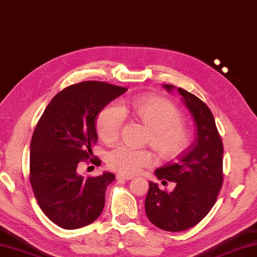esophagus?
I'll use <instances>...</instances> for the list:
<instances>
[{"label":"esophagus","instance_id":"34e87169","mask_svg":"<svg viewBox=\"0 0 257 257\" xmlns=\"http://www.w3.org/2000/svg\"><path fill=\"white\" fill-rule=\"evenodd\" d=\"M116 179H118L119 181H129V180H132L133 177L129 175H124V174H118L116 175Z\"/></svg>","mask_w":257,"mask_h":257}]
</instances>
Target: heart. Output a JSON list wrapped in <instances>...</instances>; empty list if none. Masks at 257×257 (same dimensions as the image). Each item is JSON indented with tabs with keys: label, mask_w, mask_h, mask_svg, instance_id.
<instances>
[{
	"label": "heart",
	"mask_w": 257,
	"mask_h": 257,
	"mask_svg": "<svg viewBox=\"0 0 257 257\" xmlns=\"http://www.w3.org/2000/svg\"><path fill=\"white\" fill-rule=\"evenodd\" d=\"M128 113L148 128L147 143L164 160L180 155L188 146L189 135L181 123L180 110L158 96H139L123 101L120 105L112 103L106 106L96 120L99 136L106 143L114 142L122 128L124 114ZM153 162V154L147 149H136L128 145H120L106 155L110 169L125 175L136 174Z\"/></svg>",
	"instance_id": "b5f03b06"
}]
</instances>
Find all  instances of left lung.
Instances as JSON below:
<instances>
[{
  "mask_svg": "<svg viewBox=\"0 0 257 257\" xmlns=\"http://www.w3.org/2000/svg\"><path fill=\"white\" fill-rule=\"evenodd\" d=\"M167 92L176 90L194 121L195 139L175 163L154 172L158 180L176 184L172 192L162 191L149 181L145 210L152 223L166 231H183L200 222L216 202L222 185V142L207 104L192 93L171 84Z\"/></svg>",
  "mask_w": 257,
  "mask_h": 257,
  "instance_id": "obj_1",
  "label": "left lung"
}]
</instances>
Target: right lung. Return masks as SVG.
I'll return each mask as SVG.
<instances>
[{"instance_id": "add662e5", "label": "right lung", "mask_w": 257, "mask_h": 257, "mask_svg": "<svg viewBox=\"0 0 257 257\" xmlns=\"http://www.w3.org/2000/svg\"><path fill=\"white\" fill-rule=\"evenodd\" d=\"M125 91L96 81L71 85L53 97L37 124L30 145V183L43 212L60 228L90 225L103 210L114 174L84 179L76 169L93 156L96 115Z\"/></svg>"}]
</instances>
